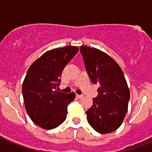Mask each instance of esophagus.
Wrapping results in <instances>:
<instances>
[{
  "label": "esophagus",
  "mask_w": 152,
  "mask_h": 152,
  "mask_svg": "<svg viewBox=\"0 0 152 152\" xmlns=\"http://www.w3.org/2000/svg\"><path fill=\"white\" fill-rule=\"evenodd\" d=\"M83 96H84V95H79V94H76V97L78 98V99H80V98H82Z\"/></svg>",
  "instance_id": "1"
}]
</instances>
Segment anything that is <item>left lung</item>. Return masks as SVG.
<instances>
[{"instance_id":"1","label":"left lung","mask_w":152,"mask_h":152,"mask_svg":"<svg viewBox=\"0 0 152 152\" xmlns=\"http://www.w3.org/2000/svg\"><path fill=\"white\" fill-rule=\"evenodd\" d=\"M80 51L91 80L99 87L86 112L88 122L99 133L112 132L121 126L128 110L130 93L124 74L105 52L87 45H81Z\"/></svg>"}]
</instances>
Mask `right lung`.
Segmentation results:
<instances>
[{"label": "right lung", "instance_id": "add662e5", "mask_svg": "<svg viewBox=\"0 0 152 152\" xmlns=\"http://www.w3.org/2000/svg\"><path fill=\"white\" fill-rule=\"evenodd\" d=\"M77 46L52 49L31 64L22 86L24 103L32 121L44 129H52L65 120L68 106L75 98L72 92L58 91L61 72L77 54Z\"/></svg>", "mask_w": 152, "mask_h": 152}]
</instances>
